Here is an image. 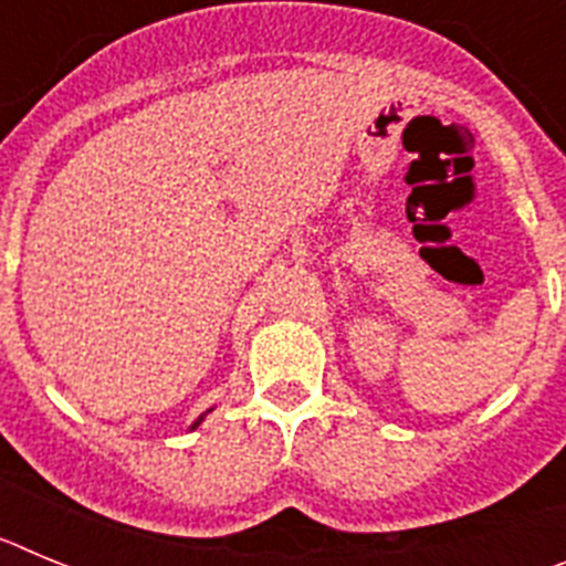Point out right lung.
Returning a JSON list of instances; mask_svg holds the SVG:
<instances>
[{"label":"right lung","instance_id":"add662e5","mask_svg":"<svg viewBox=\"0 0 566 566\" xmlns=\"http://www.w3.org/2000/svg\"><path fill=\"white\" fill-rule=\"evenodd\" d=\"M207 413H212V408H209V411H207ZM207 413H201V417L195 419V422H192V424H189V431H195V428H198V424H201V422H203V419H207Z\"/></svg>","mask_w":566,"mask_h":566}]
</instances>
